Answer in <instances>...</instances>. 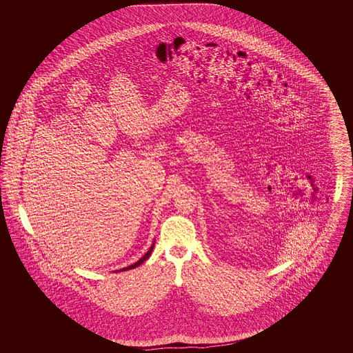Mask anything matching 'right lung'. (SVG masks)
Instances as JSON below:
<instances>
[{"mask_svg": "<svg viewBox=\"0 0 353 353\" xmlns=\"http://www.w3.org/2000/svg\"><path fill=\"white\" fill-rule=\"evenodd\" d=\"M153 248H154V243H152L151 248H150V250L148 252H145L136 263H134V265H131V266H127V268H124V269L120 270V271H127V270H132L134 269V268H137V266H140L145 259H148L150 258V255H151L152 250H153Z\"/></svg>", "mask_w": 353, "mask_h": 353, "instance_id": "1", "label": "right lung"}]
</instances>
